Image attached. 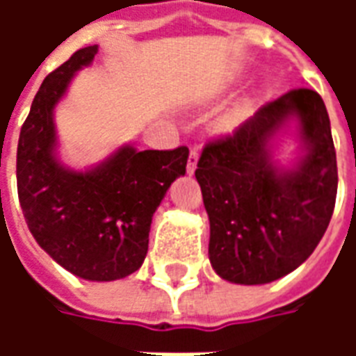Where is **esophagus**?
Returning a JSON list of instances; mask_svg holds the SVG:
<instances>
[{"label":"esophagus","instance_id":"obj_1","mask_svg":"<svg viewBox=\"0 0 356 356\" xmlns=\"http://www.w3.org/2000/svg\"><path fill=\"white\" fill-rule=\"evenodd\" d=\"M198 158H200V152H198L196 148H193V150H191V154H188V162H186V173H188V175H193L194 170H196Z\"/></svg>","mask_w":356,"mask_h":356}]
</instances>
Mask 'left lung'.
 I'll return each instance as SVG.
<instances>
[{
  "label": "left lung",
  "instance_id": "left-lung-1",
  "mask_svg": "<svg viewBox=\"0 0 356 356\" xmlns=\"http://www.w3.org/2000/svg\"><path fill=\"white\" fill-rule=\"evenodd\" d=\"M296 117L306 152L276 168L268 143ZM209 217V261L234 284H267L298 268L328 229L337 194L336 148L322 97L291 89L232 135L208 140L194 171Z\"/></svg>",
  "mask_w": 356,
  "mask_h": 356
}]
</instances>
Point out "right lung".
<instances>
[{
  "label": "right lung",
  "instance_id": "add662e5",
  "mask_svg": "<svg viewBox=\"0 0 356 356\" xmlns=\"http://www.w3.org/2000/svg\"><path fill=\"white\" fill-rule=\"evenodd\" d=\"M97 51V45L76 51L43 80L20 129L17 188L35 242L72 275L110 282L145 261L152 216L171 183L185 175L188 148L122 147L89 171L58 163L53 108Z\"/></svg>",
  "mask_w": 356,
  "mask_h": 356
}]
</instances>
